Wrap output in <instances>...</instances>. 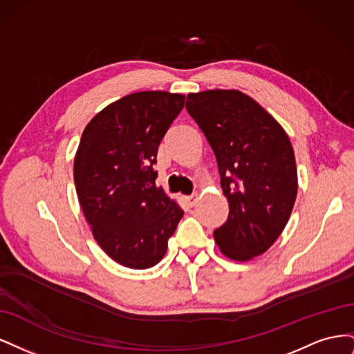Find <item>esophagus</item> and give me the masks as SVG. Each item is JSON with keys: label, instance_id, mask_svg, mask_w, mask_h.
Returning a JSON list of instances; mask_svg holds the SVG:
<instances>
[{"label": "esophagus", "instance_id": "1", "mask_svg": "<svg viewBox=\"0 0 354 354\" xmlns=\"http://www.w3.org/2000/svg\"><path fill=\"white\" fill-rule=\"evenodd\" d=\"M187 207H195L198 203V195H190V196H186L185 198Z\"/></svg>", "mask_w": 354, "mask_h": 354}]
</instances>
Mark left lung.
I'll return each mask as SVG.
<instances>
[{"label":"left lung","mask_w":354,"mask_h":354,"mask_svg":"<svg viewBox=\"0 0 354 354\" xmlns=\"http://www.w3.org/2000/svg\"><path fill=\"white\" fill-rule=\"evenodd\" d=\"M186 109L212 147L229 202L214 239L229 259L248 261L270 248L291 216L298 189L292 145L281 124L238 90L190 93Z\"/></svg>","instance_id":"left-lung-1"}]
</instances>
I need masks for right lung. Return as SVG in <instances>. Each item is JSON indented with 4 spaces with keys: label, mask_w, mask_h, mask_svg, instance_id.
Here are the masks:
<instances>
[{
    "label": "right lung",
    "mask_w": 354,
    "mask_h": 354,
    "mask_svg": "<svg viewBox=\"0 0 354 354\" xmlns=\"http://www.w3.org/2000/svg\"><path fill=\"white\" fill-rule=\"evenodd\" d=\"M185 95L140 91L106 106L85 127L73 180L94 239L112 260L149 269L167 252L183 209L156 187L158 147Z\"/></svg>",
    "instance_id": "add662e5"
}]
</instances>
